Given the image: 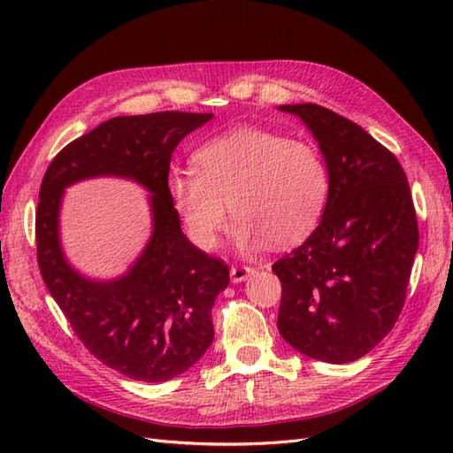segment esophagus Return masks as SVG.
I'll list each match as a JSON object with an SVG mask.
<instances>
[{
  "label": "esophagus",
  "instance_id": "obj_1",
  "mask_svg": "<svg viewBox=\"0 0 453 453\" xmlns=\"http://www.w3.org/2000/svg\"><path fill=\"white\" fill-rule=\"evenodd\" d=\"M253 272H255V270H253L251 266L236 265V266H232V268H230V278H232V281H234V283H240V281H245V280H248Z\"/></svg>",
  "mask_w": 453,
  "mask_h": 453
}]
</instances>
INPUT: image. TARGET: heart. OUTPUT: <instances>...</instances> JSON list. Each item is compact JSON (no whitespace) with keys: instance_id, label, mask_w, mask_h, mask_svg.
<instances>
[{"instance_id":"b5f03b06","label":"heart","mask_w":453,"mask_h":453,"mask_svg":"<svg viewBox=\"0 0 453 453\" xmlns=\"http://www.w3.org/2000/svg\"><path fill=\"white\" fill-rule=\"evenodd\" d=\"M196 170H177L168 193L188 238L210 251L226 225V205L238 219L245 250L296 243L319 223L331 193L321 149L308 140L243 127L217 135L195 153Z\"/></svg>"}]
</instances>
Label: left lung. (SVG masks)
I'll list each match as a JSON object with an SVG mask.
<instances>
[{"label":"left lung","instance_id":"1","mask_svg":"<svg viewBox=\"0 0 453 453\" xmlns=\"http://www.w3.org/2000/svg\"><path fill=\"white\" fill-rule=\"evenodd\" d=\"M306 122L331 172L321 223L272 265L278 331L311 359L351 363L403 311L419 230L401 162L353 120L318 104L281 105Z\"/></svg>","mask_w":453,"mask_h":453}]
</instances>
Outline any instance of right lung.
Listing matches in <instances>:
<instances>
[{
	"label": "right lung",
	"mask_w": 453,
	"mask_h": 453,
	"mask_svg": "<svg viewBox=\"0 0 453 453\" xmlns=\"http://www.w3.org/2000/svg\"><path fill=\"white\" fill-rule=\"evenodd\" d=\"M211 113L158 111L115 117L52 158L35 211L37 265L49 293L85 348L105 366L140 381H166L193 366L213 342L211 308L228 266L190 243L168 193L173 149ZM120 174L151 193L154 236L127 277L90 282L65 263L58 210L67 185Z\"/></svg>",
	"instance_id": "right-lung-1"
}]
</instances>
